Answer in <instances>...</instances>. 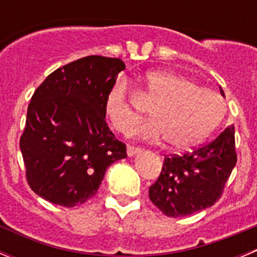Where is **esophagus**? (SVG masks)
Wrapping results in <instances>:
<instances>
[{
	"label": "esophagus",
	"mask_w": 257,
	"mask_h": 257,
	"mask_svg": "<svg viewBox=\"0 0 257 257\" xmlns=\"http://www.w3.org/2000/svg\"><path fill=\"white\" fill-rule=\"evenodd\" d=\"M140 152V148L138 147H134V145H127V156L133 157L135 154H138Z\"/></svg>",
	"instance_id": "esophagus-1"
}]
</instances>
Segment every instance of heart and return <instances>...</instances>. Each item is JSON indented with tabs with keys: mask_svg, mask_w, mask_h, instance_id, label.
Here are the masks:
<instances>
[{
	"mask_svg": "<svg viewBox=\"0 0 257 257\" xmlns=\"http://www.w3.org/2000/svg\"><path fill=\"white\" fill-rule=\"evenodd\" d=\"M139 87L145 101L152 104L149 112L153 119L138 124L133 136L149 142L165 139L171 149L184 151L198 145L225 113V101L216 91L171 72H149L139 79ZM104 113L110 126L121 134L128 133L138 122L126 81L118 79L109 90Z\"/></svg>",
	"mask_w": 257,
	"mask_h": 257,
	"instance_id": "1",
	"label": "heart"
}]
</instances>
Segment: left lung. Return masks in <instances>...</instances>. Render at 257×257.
I'll return each mask as SVG.
<instances>
[{
	"label": "left lung",
	"mask_w": 257,
	"mask_h": 257,
	"mask_svg": "<svg viewBox=\"0 0 257 257\" xmlns=\"http://www.w3.org/2000/svg\"><path fill=\"white\" fill-rule=\"evenodd\" d=\"M220 92L225 96L221 87ZM235 163L234 126H230L194 151L166 157L160 178L149 188V198L170 217L205 210L221 197Z\"/></svg>",
	"instance_id": "left-lung-1"
}]
</instances>
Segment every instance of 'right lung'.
<instances>
[{"label":"right lung","instance_id":"right-lung-1","mask_svg":"<svg viewBox=\"0 0 257 257\" xmlns=\"http://www.w3.org/2000/svg\"><path fill=\"white\" fill-rule=\"evenodd\" d=\"M124 68L121 59L86 56L38 86L20 151L27 181L41 198L63 207L82 205L96 194L109 166L127 157L104 113L106 95Z\"/></svg>","mask_w":257,"mask_h":257}]
</instances>
